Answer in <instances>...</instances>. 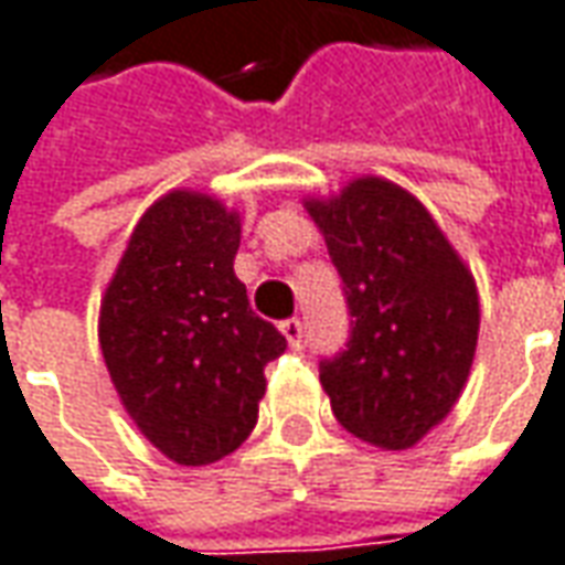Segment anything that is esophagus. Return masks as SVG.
Listing matches in <instances>:
<instances>
[{"mask_svg": "<svg viewBox=\"0 0 565 565\" xmlns=\"http://www.w3.org/2000/svg\"><path fill=\"white\" fill-rule=\"evenodd\" d=\"M279 329H282V335H286V342H289L291 348H301V344H305V323H301L298 317L282 320V323H279Z\"/></svg>", "mask_w": 565, "mask_h": 565, "instance_id": "1", "label": "esophagus"}]
</instances>
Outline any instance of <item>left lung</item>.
<instances>
[{
  "mask_svg": "<svg viewBox=\"0 0 565 565\" xmlns=\"http://www.w3.org/2000/svg\"><path fill=\"white\" fill-rule=\"evenodd\" d=\"M308 214L342 276L351 335L320 361L332 414L382 450L414 448L463 392L479 291L433 214L401 185L361 177Z\"/></svg>",
  "mask_w": 565,
  "mask_h": 565,
  "instance_id": "left-lung-1",
  "label": "left lung"
}]
</instances>
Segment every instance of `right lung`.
<instances>
[{
    "mask_svg": "<svg viewBox=\"0 0 565 565\" xmlns=\"http://www.w3.org/2000/svg\"><path fill=\"white\" fill-rule=\"evenodd\" d=\"M236 211L168 192L132 230L102 298L98 344L127 414L173 463H214L252 435L286 335L233 274Z\"/></svg>",
    "mask_w": 565,
    "mask_h": 565,
    "instance_id": "1",
    "label": "right lung"
}]
</instances>
